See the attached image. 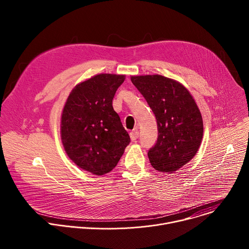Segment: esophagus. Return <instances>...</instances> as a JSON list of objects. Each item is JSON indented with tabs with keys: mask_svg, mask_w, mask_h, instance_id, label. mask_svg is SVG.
<instances>
[{
	"mask_svg": "<svg viewBox=\"0 0 249 249\" xmlns=\"http://www.w3.org/2000/svg\"><path fill=\"white\" fill-rule=\"evenodd\" d=\"M138 137H139V132H138V131H132V132H130V138H131L132 141L137 140Z\"/></svg>",
	"mask_w": 249,
	"mask_h": 249,
	"instance_id": "1",
	"label": "esophagus"
}]
</instances>
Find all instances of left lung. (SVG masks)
Returning a JSON list of instances; mask_svg holds the SVG:
<instances>
[{
	"label": "left lung",
	"mask_w": 249,
	"mask_h": 249,
	"mask_svg": "<svg viewBox=\"0 0 249 249\" xmlns=\"http://www.w3.org/2000/svg\"><path fill=\"white\" fill-rule=\"evenodd\" d=\"M158 123V141L148 152L152 166L174 172L197 154L203 139V119L189 90L179 82L160 75L132 76Z\"/></svg>",
	"instance_id": "1"
}]
</instances>
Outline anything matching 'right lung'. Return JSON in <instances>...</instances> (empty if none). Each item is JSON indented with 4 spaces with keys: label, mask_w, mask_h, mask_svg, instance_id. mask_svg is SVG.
I'll list each match as a JSON object with an SVG mask.
<instances>
[{
    "label": "right lung",
    "mask_w": 249,
    "mask_h": 249,
    "mask_svg": "<svg viewBox=\"0 0 249 249\" xmlns=\"http://www.w3.org/2000/svg\"><path fill=\"white\" fill-rule=\"evenodd\" d=\"M125 75L98 74L71 90L61 115V140L67 156L94 175L110 172L118 163L130 137L112 99Z\"/></svg>",
    "instance_id": "1"
}]
</instances>
